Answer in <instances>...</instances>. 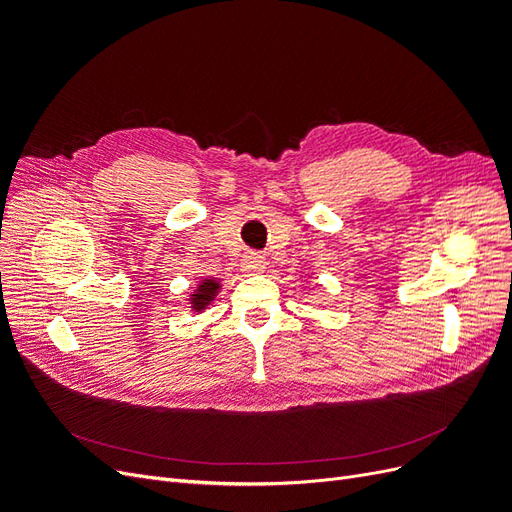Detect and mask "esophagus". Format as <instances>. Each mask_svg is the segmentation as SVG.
Returning a JSON list of instances; mask_svg holds the SVG:
<instances>
[{
  "label": "esophagus",
  "mask_w": 512,
  "mask_h": 512,
  "mask_svg": "<svg viewBox=\"0 0 512 512\" xmlns=\"http://www.w3.org/2000/svg\"><path fill=\"white\" fill-rule=\"evenodd\" d=\"M243 269H247V271L265 269V256L258 254V252H247L243 256Z\"/></svg>",
  "instance_id": "34e87169"
}]
</instances>
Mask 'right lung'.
I'll use <instances>...</instances> for the list:
<instances>
[{"instance_id": "1", "label": "right lung", "mask_w": 512, "mask_h": 512, "mask_svg": "<svg viewBox=\"0 0 512 512\" xmlns=\"http://www.w3.org/2000/svg\"><path fill=\"white\" fill-rule=\"evenodd\" d=\"M220 290V284H215V280H205L203 284L198 286V290L192 294V307L194 309H205L211 301H213V297H215V292Z\"/></svg>"}]
</instances>
